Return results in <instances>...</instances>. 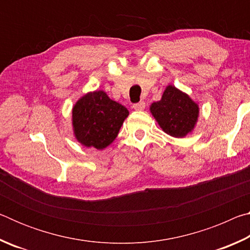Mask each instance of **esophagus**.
<instances>
[{
    "mask_svg": "<svg viewBox=\"0 0 250 250\" xmlns=\"http://www.w3.org/2000/svg\"><path fill=\"white\" fill-rule=\"evenodd\" d=\"M145 108H146L145 101H140V103L133 104V109H135V110H143Z\"/></svg>",
    "mask_w": 250,
    "mask_h": 250,
    "instance_id": "1",
    "label": "esophagus"
}]
</instances>
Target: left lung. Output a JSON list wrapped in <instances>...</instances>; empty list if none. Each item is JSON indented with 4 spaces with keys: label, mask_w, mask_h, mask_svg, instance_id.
<instances>
[{
    "label": "left lung",
    "mask_w": 250,
    "mask_h": 250,
    "mask_svg": "<svg viewBox=\"0 0 250 250\" xmlns=\"http://www.w3.org/2000/svg\"><path fill=\"white\" fill-rule=\"evenodd\" d=\"M150 110L164 132L174 138L191 132L198 117V105L174 86H167L162 99L152 104Z\"/></svg>",
    "instance_id": "obj_1"
}]
</instances>
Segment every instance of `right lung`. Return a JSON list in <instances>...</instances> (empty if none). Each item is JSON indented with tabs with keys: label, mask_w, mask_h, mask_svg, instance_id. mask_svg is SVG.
<instances>
[{
	"label": "right lung",
	"mask_w": 250,
	"mask_h": 250,
	"mask_svg": "<svg viewBox=\"0 0 250 250\" xmlns=\"http://www.w3.org/2000/svg\"><path fill=\"white\" fill-rule=\"evenodd\" d=\"M128 116V109L110 99L104 91L89 92L73 108L75 137L84 146L103 150L117 138Z\"/></svg>",
	"instance_id": "1"
}]
</instances>
